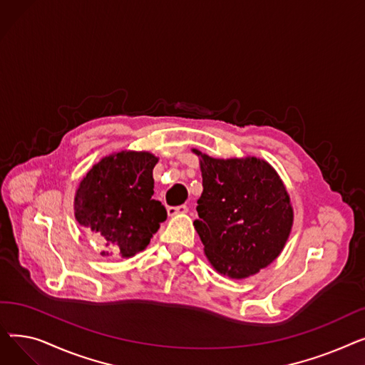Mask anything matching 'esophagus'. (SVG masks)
I'll use <instances>...</instances> for the list:
<instances>
[{"label": "esophagus", "instance_id": "34e87169", "mask_svg": "<svg viewBox=\"0 0 365 365\" xmlns=\"http://www.w3.org/2000/svg\"><path fill=\"white\" fill-rule=\"evenodd\" d=\"M187 212V205H178V207H168L167 213L168 216H176V215H185Z\"/></svg>", "mask_w": 365, "mask_h": 365}]
</instances>
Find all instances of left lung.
<instances>
[{
  "label": "left lung",
  "mask_w": 365,
  "mask_h": 365,
  "mask_svg": "<svg viewBox=\"0 0 365 365\" xmlns=\"http://www.w3.org/2000/svg\"><path fill=\"white\" fill-rule=\"evenodd\" d=\"M200 157L202 194L194 222L215 269L232 279L257 274L282 252L293 207L274 167L256 157Z\"/></svg>",
  "instance_id": "8db88e82"
}]
</instances>
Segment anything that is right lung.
Here are the masks:
<instances>
[{"mask_svg": "<svg viewBox=\"0 0 365 365\" xmlns=\"http://www.w3.org/2000/svg\"><path fill=\"white\" fill-rule=\"evenodd\" d=\"M157 163L150 152L121 150L94 164L80 182L75 219L105 242L102 256L133 257L167 219L164 205L152 200Z\"/></svg>", "mask_w": 365, "mask_h": 365, "instance_id": "1", "label": "right lung"}]
</instances>
